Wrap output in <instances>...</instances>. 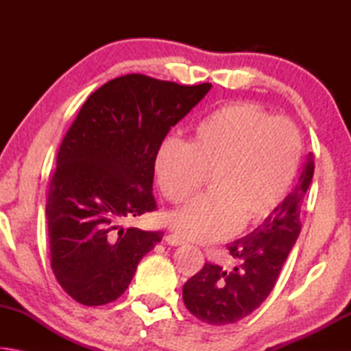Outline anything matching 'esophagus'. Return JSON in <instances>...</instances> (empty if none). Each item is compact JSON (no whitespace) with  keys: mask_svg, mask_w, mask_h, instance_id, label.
Wrapping results in <instances>:
<instances>
[{"mask_svg":"<svg viewBox=\"0 0 351 351\" xmlns=\"http://www.w3.org/2000/svg\"><path fill=\"white\" fill-rule=\"evenodd\" d=\"M165 241H167V245H170V246H182L184 245V240L180 239V237L175 234H169L167 237H165Z\"/></svg>","mask_w":351,"mask_h":351,"instance_id":"obj_1","label":"esophagus"}]
</instances>
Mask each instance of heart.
I'll return each instance as SVG.
<instances>
[{"label":"heart","mask_w":351,"mask_h":351,"mask_svg":"<svg viewBox=\"0 0 351 351\" xmlns=\"http://www.w3.org/2000/svg\"><path fill=\"white\" fill-rule=\"evenodd\" d=\"M300 134L293 122L260 105L229 104L195 125L189 144L165 139L154 156L159 190L182 203L209 175L210 193L167 215L184 239L210 243L265 223L287 198L299 169Z\"/></svg>","instance_id":"obj_1"}]
</instances>
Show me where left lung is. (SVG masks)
Returning <instances> with one entry per match:
<instances>
[{
  "instance_id": "left-lung-1",
  "label": "left lung",
  "mask_w": 351,
  "mask_h": 351,
  "mask_svg": "<svg viewBox=\"0 0 351 351\" xmlns=\"http://www.w3.org/2000/svg\"><path fill=\"white\" fill-rule=\"evenodd\" d=\"M314 173L308 153L299 182L257 229L228 246L237 265L224 269L206 263L182 287V299L195 317L210 325L235 324L263 304L300 234V209Z\"/></svg>"
}]
</instances>
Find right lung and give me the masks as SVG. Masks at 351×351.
<instances>
[{"label":"right lung","mask_w":351,"mask_h":351,"mask_svg":"<svg viewBox=\"0 0 351 351\" xmlns=\"http://www.w3.org/2000/svg\"><path fill=\"white\" fill-rule=\"evenodd\" d=\"M210 88L128 74L83 104L58 150L46 203L51 268L75 302L116 300L162 240V232L121 223L156 209L158 147Z\"/></svg>","instance_id":"right-lung-1"}]
</instances>
